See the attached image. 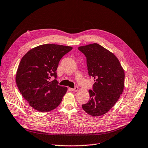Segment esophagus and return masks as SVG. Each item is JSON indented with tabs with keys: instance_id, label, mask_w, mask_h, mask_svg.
I'll list each match as a JSON object with an SVG mask.
<instances>
[{
	"instance_id": "1",
	"label": "esophagus",
	"mask_w": 148,
	"mask_h": 148,
	"mask_svg": "<svg viewBox=\"0 0 148 148\" xmlns=\"http://www.w3.org/2000/svg\"><path fill=\"white\" fill-rule=\"evenodd\" d=\"M70 89H71V91H74V92H76L79 90V88L77 86H75L74 88H70Z\"/></svg>"
}]
</instances>
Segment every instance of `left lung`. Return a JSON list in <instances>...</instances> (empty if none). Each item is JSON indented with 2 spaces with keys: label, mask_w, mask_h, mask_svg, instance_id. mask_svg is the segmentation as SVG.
Listing matches in <instances>:
<instances>
[{
  "label": "left lung",
  "mask_w": 148,
  "mask_h": 148,
  "mask_svg": "<svg viewBox=\"0 0 148 148\" xmlns=\"http://www.w3.org/2000/svg\"><path fill=\"white\" fill-rule=\"evenodd\" d=\"M78 49L85 55L89 75L95 81L93 90H89V101L82 108L91 116H100L111 110L123 92L124 69L117 57L99 44Z\"/></svg>",
  "instance_id": "1"
}]
</instances>
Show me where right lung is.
<instances>
[{
  "instance_id": "obj_1",
  "label": "right lung",
  "mask_w": 148,
  "mask_h": 148,
  "mask_svg": "<svg viewBox=\"0 0 148 148\" xmlns=\"http://www.w3.org/2000/svg\"><path fill=\"white\" fill-rule=\"evenodd\" d=\"M73 49L56 44L41 45L32 48L22 58L16 72L19 91L29 106L40 112L58 106L68 88L58 85L56 70L62 57Z\"/></svg>"
}]
</instances>
